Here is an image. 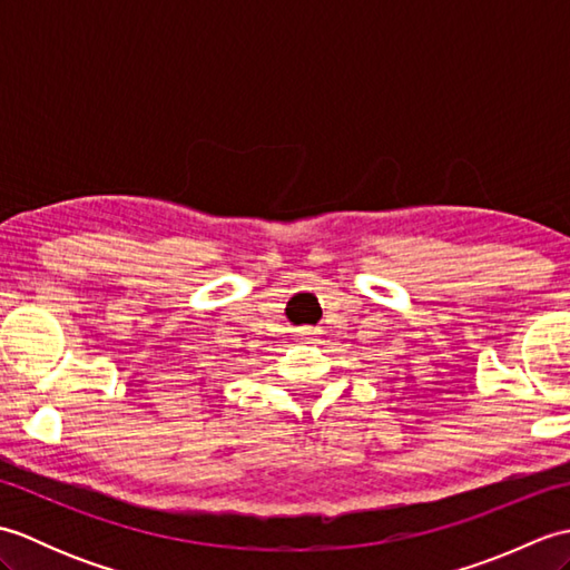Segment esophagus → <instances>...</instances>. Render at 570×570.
Segmentation results:
<instances>
[{"mask_svg": "<svg viewBox=\"0 0 570 570\" xmlns=\"http://www.w3.org/2000/svg\"><path fill=\"white\" fill-rule=\"evenodd\" d=\"M301 341H316V335H318V331H313V328H298V333H296Z\"/></svg>", "mask_w": 570, "mask_h": 570, "instance_id": "obj_1", "label": "esophagus"}]
</instances>
